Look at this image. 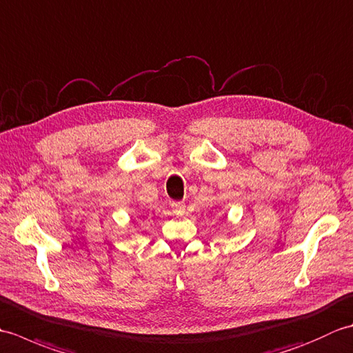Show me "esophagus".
Returning a JSON list of instances; mask_svg holds the SVG:
<instances>
[{
	"label": "esophagus",
	"instance_id": "obj_1",
	"mask_svg": "<svg viewBox=\"0 0 353 353\" xmlns=\"http://www.w3.org/2000/svg\"><path fill=\"white\" fill-rule=\"evenodd\" d=\"M171 209L174 214L182 215L185 212V203L183 201H171Z\"/></svg>",
	"mask_w": 353,
	"mask_h": 353
}]
</instances>
